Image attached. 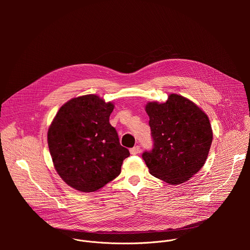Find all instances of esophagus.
<instances>
[{
	"instance_id": "obj_1",
	"label": "esophagus",
	"mask_w": 250,
	"mask_h": 250,
	"mask_svg": "<svg viewBox=\"0 0 250 250\" xmlns=\"http://www.w3.org/2000/svg\"><path fill=\"white\" fill-rule=\"evenodd\" d=\"M139 150H140V147H139L138 146H136L130 148V149H129V152H130V154L135 155V154H137V153L139 152Z\"/></svg>"
}]
</instances>
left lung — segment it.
<instances>
[{"label": "left lung", "instance_id": "1", "mask_svg": "<svg viewBox=\"0 0 250 250\" xmlns=\"http://www.w3.org/2000/svg\"><path fill=\"white\" fill-rule=\"evenodd\" d=\"M153 148L142 153L149 172L171 185L182 184L204 166L212 130L208 116L185 97L171 94L165 103L146 105Z\"/></svg>", "mask_w": 250, "mask_h": 250}]
</instances>
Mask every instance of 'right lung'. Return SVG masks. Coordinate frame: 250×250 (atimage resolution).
I'll use <instances>...</instances> for the list:
<instances>
[{
	"label": "right lung",
	"mask_w": 250,
	"mask_h": 250,
	"mask_svg": "<svg viewBox=\"0 0 250 250\" xmlns=\"http://www.w3.org/2000/svg\"><path fill=\"white\" fill-rule=\"evenodd\" d=\"M114 106L97 95L71 99L48 128L55 170L67 185L80 192H95L114 180L129 156L109 122Z\"/></svg>",
	"instance_id": "right-lung-1"
}]
</instances>
